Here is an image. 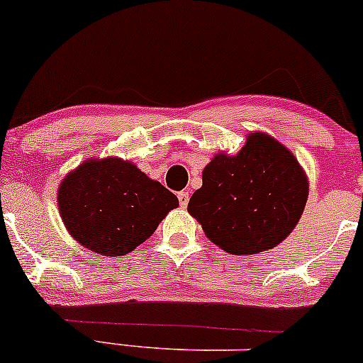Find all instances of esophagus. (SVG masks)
<instances>
[{
	"label": "esophagus",
	"mask_w": 363,
	"mask_h": 363,
	"mask_svg": "<svg viewBox=\"0 0 363 363\" xmlns=\"http://www.w3.org/2000/svg\"><path fill=\"white\" fill-rule=\"evenodd\" d=\"M177 198H179V204H181L182 208H186L187 203H189V193H179Z\"/></svg>",
	"instance_id": "1"
}]
</instances>
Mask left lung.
I'll use <instances>...</instances> for the list:
<instances>
[{
  "instance_id": "obj_1",
  "label": "left lung",
  "mask_w": 363,
  "mask_h": 363,
  "mask_svg": "<svg viewBox=\"0 0 363 363\" xmlns=\"http://www.w3.org/2000/svg\"><path fill=\"white\" fill-rule=\"evenodd\" d=\"M308 194V176L294 154L270 135L253 132L238 154H215L187 211L221 250L253 255L289 237Z\"/></svg>"
}]
</instances>
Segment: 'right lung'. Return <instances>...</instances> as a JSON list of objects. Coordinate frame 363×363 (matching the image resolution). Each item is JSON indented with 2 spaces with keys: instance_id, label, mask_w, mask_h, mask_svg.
Here are the masks:
<instances>
[{
  "instance_id": "right-lung-1",
  "label": "right lung",
  "mask_w": 363,
  "mask_h": 363,
  "mask_svg": "<svg viewBox=\"0 0 363 363\" xmlns=\"http://www.w3.org/2000/svg\"><path fill=\"white\" fill-rule=\"evenodd\" d=\"M57 206L79 245L121 257L150 238L179 199L130 160L94 157L60 181Z\"/></svg>"
}]
</instances>
